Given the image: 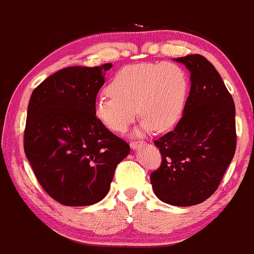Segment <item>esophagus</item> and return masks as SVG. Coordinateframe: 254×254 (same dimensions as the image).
Masks as SVG:
<instances>
[{"label": "esophagus", "mask_w": 254, "mask_h": 254, "mask_svg": "<svg viewBox=\"0 0 254 254\" xmlns=\"http://www.w3.org/2000/svg\"><path fill=\"white\" fill-rule=\"evenodd\" d=\"M142 144H144V141H132L129 145L133 150H136V148H138L139 146H141Z\"/></svg>", "instance_id": "1"}]
</instances>
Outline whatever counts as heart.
I'll return each instance as SVG.
<instances>
[{
    "instance_id": "heart-1",
    "label": "heart",
    "mask_w": 254,
    "mask_h": 254,
    "mask_svg": "<svg viewBox=\"0 0 254 254\" xmlns=\"http://www.w3.org/2000/svg\"><path fill=\"white\" fill-rule=\"evenodd\" d=\"M189 86L187 70L176 63L126 65L110 80L109 94L96 98L95 116L116 133L126 132L138 114L142 120L136 134L166 132L183 116Z\"/></svg>"
}]
</instances>
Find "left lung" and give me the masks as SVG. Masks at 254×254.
<instances>
[{
	"instance_id": "8db88e82",
	"label": "left lung",
	"mask_w": 254,
	"mask_h": 254,
	"mask_svg": "<svg viewBox=\"0 0 254 254\" xmlns=\"http://www.w3.org/2000/svg\"><path fill=\"white\" fill-rule=\"evenodd\" d=\"M190 71L186 110L174 130L154 141L162 164L150 176L160 201L189 207L219 187L237 147L235 106L216 68L201 55L176 58Z\"/></svg>"
}]
</instances>
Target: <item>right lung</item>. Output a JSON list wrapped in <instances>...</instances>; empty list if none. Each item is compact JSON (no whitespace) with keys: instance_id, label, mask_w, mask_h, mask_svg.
I'll return each mask as SVG.
<instances>
[{"instance_id":"right-lung-1","label":"right lung","mask_w":254,"mask_h":254,"mask_svg":"<svg viewBox=\"0 0 254 254\" xmlns=\"http://www.w3.org/2000/svg\"><path fill=\"white\" fill-rule=\"evenodd\" d=\"M113 64L62 68L32 92L23 147L35 177L68 207L100 202L129 145L96 119L94 104Z\"/></svg>"}]
</instances>
